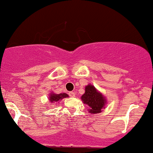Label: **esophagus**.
<instances>
[{"mask_svg":"<svg viewBox=\"0 0 153 153\" xmlns=\"http://www.w3.org/2000/svg\"><path fill=\"white\" fill-rule=\"evenodd\" d=\"M68 95H70V97H75V93H74V92H70V93H68Z\"/></svg>","mask_w":153,"mask_h":153,"instance_id":"obj_1","label":"esophagus"}]
</instances>
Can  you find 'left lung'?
Masks as SVG:
<instances>
[{
  "instance_id": "left-lung-1",
  "label": "left lung",
  "mask_w": 153,
  "mask_h": 153,
  "mask_svg": "<svg viewBox=\"0 0 153 153\" xmlns=\"http://www.w3.org/2000/svg\"><path fill=\"white\" fill-rule=\"evenodd\" d=\"M81 100L84 104L89 106V113L91 114L100 113L106 105V100L102 93L98 92L94 86L89 84L85 86V93L82 95Z\"/></svg>"
}]
</instances>
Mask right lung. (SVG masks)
<instances>
[{
    "instance_id": "1",
    "label": "right lung",
    "mask_w": 153,
    "mask_h": 153,
    "mask_svg": "<svg viewBox=\"0 0 153 153\" xmlns=\"http://www.w3.org/2000/svg\"><path fill=\"white\" fill-rule=\"evenodd\" d=\"M68 97V95L66 94V93H60V94H56V93H52L50 94V98L49 100L51 102H57L58 101L61 100L62 98H65V97Z\"/></svg>"
}]
</instances>
